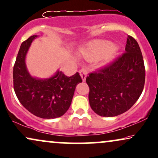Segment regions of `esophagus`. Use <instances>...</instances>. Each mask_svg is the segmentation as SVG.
I'll return each mask as SVG.
<instances>
[{
  "instance_id": "34e87169",
  "label": "esophagus",
  "mask_w": 158,
  "mask_h": 158,
  "mask_svg": "<svg viewBox=\"0 0 158 158\" xmlns=\"http://www.w3.org/2000/svg\"><path fill=\"white\" fill-rule=\"evenodd\" d=\"M80 75H81L83 81H85V79H86L87 76V71L85 70V69H81V70H80Z\"/></svg>"
}]
</instances>
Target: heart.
Returning a JSON list of instances; mask_svg holds the SVG:
<instances>
[{"mask_svg": "<svg viewBox=\"0 0 158 158\" xmlns=\"http://www.w3.org/2000/svg\"><path fill=\"white\" fill-rule=\"evenodd\" d=\"M116 47L112 43L106 40H98L91 43L86 48L80 51V54L89 59L102 57V64H107L113 58L116 52Z\"/></svg>", "mask_w": 158, "mask_h": 158, "instance_id": "1", "label": "heart"}]
</instances>
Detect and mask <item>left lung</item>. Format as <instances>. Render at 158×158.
<instances>
[{"label": "left lung", "mask_w": 158, "mask_h": 158, "mask_svg": "<svg viewBox=\"0 0 158 158\" xmlns=\"http://www.w3.org/2000/svg\"><path fill=\"white\" fill-rule=\"evenodd\" d=\"M124 54L86 77L91 109L102 117H114L128 111L139 99L145 81V68L138 43L128 35Z\"/></svg>", "instance_id": "obj_1"}]
</instances>
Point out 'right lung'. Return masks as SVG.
I'll list each match as a JSON object with an SVG mask.
<instances>
[{"mask_svg":"<svg viewBox=\"0 0 158 158\" xmlns=\"http://www.w3.org/2000/svg\"><path fill=\"white\" fill-rule=\"evenodd\" d=\"M35 35L21 44L14 66V89L24 108L34 115L44 119L62 116L70 106L77 85L82 83L79 73L67 77L59 69L52 76L38 78L30 74L26 56Z\"/></svg>","mask_w":158,"mask_h":158,"instance_id":"add662e5","label":"right lung"}]
</instances>
